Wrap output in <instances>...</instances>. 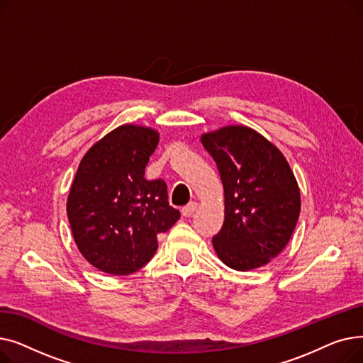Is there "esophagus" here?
I'll list each match as a JSON object with an SVG mask.
<instances>
[{"instance_id": "esophagus-1", "label": "esophagus", "mask_w": 363, "mask_h": 363, "mask_svg": "<svg viewBox=\"0 0 363 363\" xmlns=\"http://www.w3.org/2000/svg\"><path fill=\"white\" fill-rule=\"evenodd\" d=\"M196 208H197V203H194V201L188 203L186 206L182 207V216L189 218V216H191V215L196 212Z\"/></svg>"}]
</instances>
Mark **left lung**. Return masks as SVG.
Masks as SVG:
<instances>
[{
  "mask_svg": "<svg viewBox=\"0 0 363 363\" xmlns=\"http://www.w3.org/2000/svg\"><path fill=\"white\" fill-rule=\"evenodd\" d=\"M225 193V220L212 238L219 259L233 269L269 263L289 244L300 215V191L282 152L247 126L204 133Z\"/></svg>",
  "mask_w": 363,
  "mask_h": 363,
  "instance_id": "1",
  "label": "left lung"
}]
</instances>
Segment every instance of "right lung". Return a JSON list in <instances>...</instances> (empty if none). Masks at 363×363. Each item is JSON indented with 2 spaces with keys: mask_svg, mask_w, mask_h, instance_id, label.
I'll use <instances>...</instances> for the list:
<instances>
[{
  "mask_svg": "<svg viewBox=\"0 0 363 363\" xmlns=\"http://www.w3.org/2000/svg\"><path fill=\"white\" fill-rule=\"evenodd\" d=\"M159 133L122 125L84 156L67 199V218L82 256L111 275L137 272L155 256L157 234L181 218L163 179L144 178Z\"/></svg>",
  "mask_w": 363,
  "mask_h": 363,
  "instance_id": "1",
  "label": "right lung"
}]
</instances>
